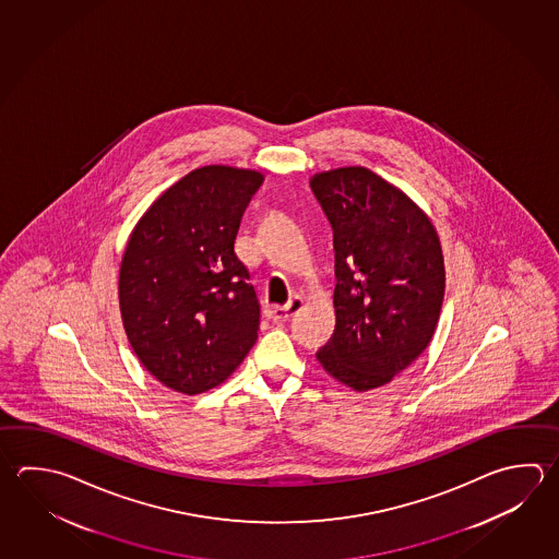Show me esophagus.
I'll use <instances>...</instances> for the list:
<instances>
[{
  "label": "esophagus",
  "mask_w": 559,
  "mask_h": 559,
  "mask_svg": "<svg viewBox=\"0 0 559 559\" xmlns=\"http://www.w3.org/2000/svg\"><path fill=\"white\" fill-rule=\"evenodd\" d=\"M302 308V298H290L285 306H273L269 308V318L274 322H285L290 317H295L296 312Z\"/></svg>",
  "instance_id": "1"
}]
</instances>
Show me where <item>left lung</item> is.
I'll use <instances>...</instances> for the list:
<instances>
[{"mask_svg": "<svg viewBox=\"0 0 559 559\" xmlns=\"http://www.w3.org/2000/svg\"><path fill=\"white\" fill-rule=\"evenodd\" d=\"M336 251V328L317 358L334 380L369 391L429 346L441 314L444 261L431 219L361 166L310 179Z\"/></svg>", "mask_w": 559, "mask_h": 559, "instance_id": "1", "label": "left lung"}]
</instances>
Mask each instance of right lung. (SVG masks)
Instances as JSON below:
<instances>
[{
	"mask_svg": "<svg viewBox=\"0 0 559 559\" xmlns=\"http://www.w3.org/2000/svg\"><path fill=\"white\" fill-rule=\"evenodd\" d=\"M263 174L203 166L176 181L136 223L120 264L128 342L169 390L219 385L253 348L261 306L235 254L242 213Z\"/></svg>",
	"mask_w": 559,
	"mask_h": 559,
	"instance_id": "right-lung-1",
	"label": "right lung"
}]
</instances>
